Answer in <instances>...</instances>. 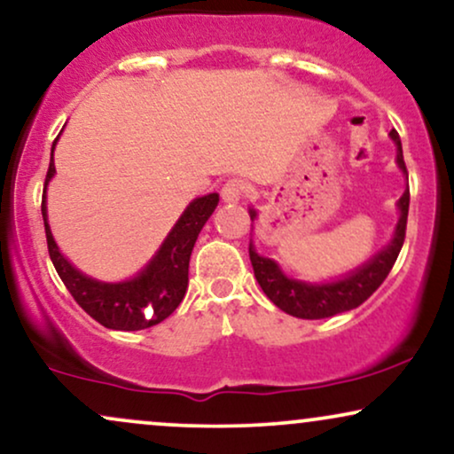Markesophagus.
I'll use <instances>...</instances> for the list:
<instances>
[{
    "label": "esophagus",
    "instance_id": "esophagus-1",
    "mask_svg": "<svg viewBox=\"0 0 454 454\" xmlns=\"http://www.w3.org/2000/svg\"><path fill=\"white\" fill-rule=\"evenodd\" d=\"M245 196V184L239 179H231V182L223 184L222 188V199L223 203H239Z\"/></svg>",
    "mask_w": 454,
    "mask_h": 454
}]
</instances>
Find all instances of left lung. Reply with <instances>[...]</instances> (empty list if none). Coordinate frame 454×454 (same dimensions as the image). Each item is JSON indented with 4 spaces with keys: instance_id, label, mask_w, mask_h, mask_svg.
Masks as SVG:
<instances>
[{
    "instance_id": "8db88e82",
    "label": "left lung",
    "mask_w": 454,
    "mask_h": 454,
    "mask_svg": "<svg viewBox=\"0 0 454 454\" xmlns=\"http://www.w3.org/2000/svg\"><path fill=\"white\" fill-rule=\"evenodd\" d=\"M389 137L397 147V167L406 175V162L402 154V141L397 130H391ZM408 205H411V190L402 194L397 200V209H400V220L395 223L391 243L374 254L368 262L340 277V279L327 281V283H307L287 277L281 270V266L275 260L264 258L255 251L254 243H249V260L254 266V275L258 279L262 292L270 298L272 304H277L287 315L298 317V319H325V317H334L345 310L357 309L359 304L365 302L380 283L387 279L393 264H395L397 255L406 237V222H408ZM251 222L258 217V211L249 209Z\"/></svg>"
}]
</instances>
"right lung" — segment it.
<instances>
[{
  "label": "right lung",
  "mask_w": 454,
  "mask_h": 454,
  "mask_svg": "<svg viewBox=\"0 0 454 454\" xmlns=\"http://www.w3.org/2000/svg\"><path fill=\"white\" fill-rule=\"evenodd\" d=\"M57 139L52 144V152L54 145H57ZM54 173H57V168H54L51 154V165H48L46 182H43L42 217L43 228H46L48 254H51L54 269H57L59 277H61V281L69 289L75 302L92 319L99 321L101 325L109 327V330L135 332L165 321L185 296L190 255H192L199 232L203 231L207 220H209L211 213L215 211L217 203H220V194L211 192L207 196H199V199H194L192 203L185 207L182 217L175 222V226L167 234V239L154 254V258L147 262L133 279L106 283L80 272L59 251V245L51 232V223H48L46 209V188L54 177Z\"/></svg>",
  "instance_id": "obj_1"
}]
</instances>
